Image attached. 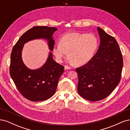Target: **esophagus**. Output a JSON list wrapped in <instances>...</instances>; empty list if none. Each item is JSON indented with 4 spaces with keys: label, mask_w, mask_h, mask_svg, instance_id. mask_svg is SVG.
Masks as SVG:
<instances>
[{
    "label": "esophagus",
    "mask_w": 130,
    "mask_h": 130,
    "mask_svg": "<svg viewBox=\"0 0 130 130\" xmlns=\"http://www.w3.org/2000/svg\"><path fill=\"white\" fill-rule=\"evenodd\" d=\"M71 69V68L69 67H68V66H64V69L65 70H68V69Z\"/></svg>",
    "instance_id": "1"
}]
</instances>
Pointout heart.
I'll list each match as a JSON object with an SVG mask.
<instances>
[{
  "instance_id": "b5f03b06",
  "label": "heart",
  "mask_w": 130,
  "mask_h": 130,
  "mask_svg": "<svg viewBox=\"0 0 130 130\" xmlns=\"http://www.w3.org/2000/svg\"><path fill=\"white\" fill-rule=\"evenodd\" d=\"M98 46V39L93 35L69 33L61 38L60 44L54 47L53 53L59 62L62 61L68 53L70 63L82 66L91 60Z\"/></svg>"
}]
</instances>
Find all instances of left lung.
I'll return each mask as SVG.
<instances>
[{
	"label": "left lung",
	"instance_id": "left-lung-1",
	"mask_svg": "<svg viewBox=\"0 0 130 130\" xmlns=\"http://www.w3.org/2000/svg\"><path fill=\"white\" fill-rule=\"evenodd\" d=\"M100 44L97 53L81 67L76 68L78 74L77 91L90 101L107 97L121 79L123 59L116 39L97 27Z\"/></svg>",
	"mask_w": 130,
	"mask_h": 130
}]
</instances>
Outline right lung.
Returning a JSON list of instances; mask_svg holds the SVG:
<instances>
[{"mask_svg":"<svg viewBox=\"0 0 130 130\" xmlns=\"http://www.w3.org/2000/svg\"><path fill=\"white\" fill-rule=\"evenodd\" d=\"M56 27L35 26L23 34L13 47L11 54L10 74L18 91L26 99L32 101L49 99L56 92L59 78L64 67L57 63L50 53L45 63L38 69L31 70L23 63L22 50L25 43L37 38L48 41L49 49L53 50L55 41L52 37Z\"/></svg>","mask_w":130,"mask_h":130,"instance_id":"right-lung-1","label":"right lung"}]
</instances>
